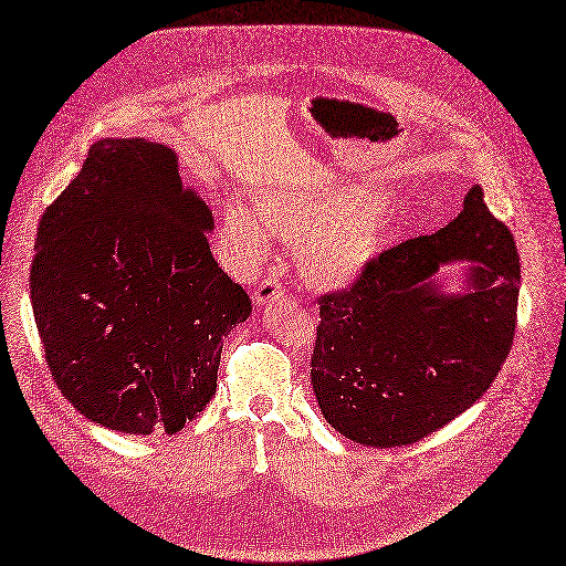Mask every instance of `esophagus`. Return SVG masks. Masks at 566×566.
I'll return each instance as SVG.
<instances>
[{
    "instance_id": "esophagus-1",
    "label": "esophagus",
    "mask_w": 566,
    "mask_h": 566,
    "mask_svg": "<svg viewBox=\"0 0 566 566\" xmlns=\"http://www.w3.org/2000/svg\"><path fill=\"white\" fill-rule=\"evenodd\" d=\"M283 294H285V285H283L281 281H276V279H264V281L255 287V302H258V306H266V304H272V302L281 300Z\"/></svg>"
}]
</instances>
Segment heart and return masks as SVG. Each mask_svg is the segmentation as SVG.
I'll use <instances>...</instances> for the list:
<instances>
[{
  "label": "heart",
  "mask_w": 566,
  "mask_h": 566,
  "mask_svg": "<svg viewBox=\"0 0 566 566\" xmlns=\"http://www.w3.org/2000/svg\"><path fill=\"white\" fill-rule=\"evenodd\" d=\"M269 234L300 241V264L308 283L343 287L378 255L385 223L373 198L359 191L264 193L251 209L226 207L221 244L239 264H255Z\"/></svg>",
  "instance_id": "obj_1"
}]
</instances>
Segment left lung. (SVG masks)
I'll list each match as a JSON object with an SVG mask.
<instances>
[{
	"instance_id": "1",
	"label": "left lung",
	"mask_w": 566,
	"mask_h": 566,
	"mask_svg": "<svg viewBox=\"0 0 566 566\" xmlns=\"http://www.w3.org/2000/svg\"><path fill=\"white\" fill-rule=\"evenodd\" d=\"M476 261L473 290L442 295L430 275ZM521 262L514 234L476 184L436 234L382 251L343 290L322 294L311 385L340 436L366 447L419 442L465 412L514 343Z\"/></svg>"
}]
</instances>
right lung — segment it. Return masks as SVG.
Listing matches in <instances>:
<instances>
[{
  "label": "right lung",
  "mask_w": 566,
  "mask_h": 566,
  "mask_svg": "<svg viewBox=\"0 0 566 566\" xmlns=\"http://www.w3.org/2000/svg\"><path fill=\"white\" fill-rule=\"evenodd\" d=\"M209 207L177 154L103 138L39 223L30 287L52 380L111 430L175 436L217 394L223 336L251 315L213 260Z\"/></svg>",
  "instance_id": "add662e5"
}]
</instances>
